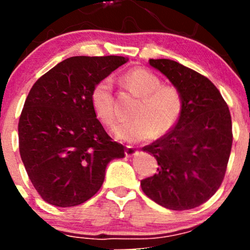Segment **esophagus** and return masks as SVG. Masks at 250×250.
Instances as JSON below:
<instances>
[{
    "label": "esophagus",
    "instance_id": "1",
    "mask_svg": "<svg viewBox=\"0 0 250 250\" xmlns=\"http://www.w3.org/2000/svg\"><path fill=\"white\" fill-rule=\"evenodd\" d=\"M137 149L135 147H131V146H128L127 149H125V155H127L128 157H133L135 155H137Z\"/></svg>",
    "mask_w": 250,
    "mask_h": 250
}]
</instances>
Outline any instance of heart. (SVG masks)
<instances>
[{
    "label": "heart",
    "mask_w": 250,
    "mask_h": 250,
    "mask_svg": "<svg viewBox=\"0 0 250 250\" xmlns=\"http://www.w3.org/2000/svg\"><path fill=\"white\" fill-rule=\"evenodd\" d=\"M125 88L140 96L134 120L114 127L117 139L129 143L146 142L155 136H163L174 129L185 109L182 91L176 85L162 84V80L146 68H133L121 77ZM90 103L104 125L115 122L113 85L110 80L97 82L90 93Z\"/></svg>",
    "instance_id": "obj_1"
}]
</instances>
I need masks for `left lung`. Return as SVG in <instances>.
Listing matches in <instances>:
<instances>
[{"label":"left lung","instance_id":"obj_1","mask_svg":"<svg viewBox=\"0 0 250 250\" xmlns=\"http://www.w3.org/2000/svg\"><path fill=\"white\" fill-rule=\"evenodd\" d=\"M182 91L185 109L168 134L142 148L157 160V173L141 181L149 199L173 210L205 203L225 179L233 145L231 116L210 80L179 62L149 60Z\"/></svg>","mask_w":250,"mask_h":250}]
</instances>
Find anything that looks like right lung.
<instances>
[{"instance_id":"right-lung-1","label":"right lung","mask_w":250,"mask_h":250,"mask_svg":"<svg viewBox=\"0 0 250 250\" xmlns=\"http://www.w3.org/2000/svg\"><path fill=\"white\" fill-rule=\"evenodd\" d=\"M123 56H74L34 83L19 120V149L45 202L74 207L95 195L111 160L125 156L97 120L91 89L125 64Z\"/></svg>"}]
</instances>
